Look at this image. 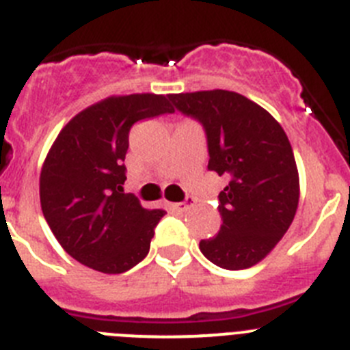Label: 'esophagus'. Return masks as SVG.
Instances as JSON below:
<instances>
[{
    "label": "esophagus",
    "instance_id": "esophagus-1",
    "mask_svg": "<svg viewBox=\"0 0 350 350\" xmlns=\"http://www.w3.org/2000/svg\"><path fill=\"white\" fill-rule=\"evenodd\" d=\"M191 206H193V198H191V197L185 198V202L172 204V207H174V209H178V211H187L188 207H191Z\"/></svg>",
    "mask_w": 350,
    "mask_h": 350
}]
</instances>
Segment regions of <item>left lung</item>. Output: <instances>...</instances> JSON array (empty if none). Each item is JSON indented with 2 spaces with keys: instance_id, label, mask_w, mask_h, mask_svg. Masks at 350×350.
Segmentation results:
<instances>
[{
  "instance_id": "1",
  "label": "left lung",
  "mask_w": 350,
  "mask_h": 350,
  "mask_svg": "<svg viewBox=\"0 0 350 350\" xmlns=\"http://www.w3.org/2000/svg\"><path fill=\"white\" fill-rule=\"evenodd\" d=\"M169 99L204 127L207 169L228 178L218 195L219 232L198 247L221 269L256 265L288 232L298 207L300 183L286 132L267 109L237 92L202 90Z\"/></svg>"
}]
</instances>
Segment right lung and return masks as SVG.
Segmentation results:
<instances>
[{"label":"right lung","instance_id":"right-lung-1","mask_svg":"<svg viewBox=\"0 0 350 350\" xmlns=\"http://www.w3.org/2000/svg\"><path fill=\"white\" fill-rule=\"evenodd\" d=\"M174 113L167 96L108 97L59 132L40 176L42 211L69 256L103 273L136 267L150 251L163 209L124 193L129 132L136 122Z\"/></svg>","mask_w":350,"mask_h":350}]
</instances>
